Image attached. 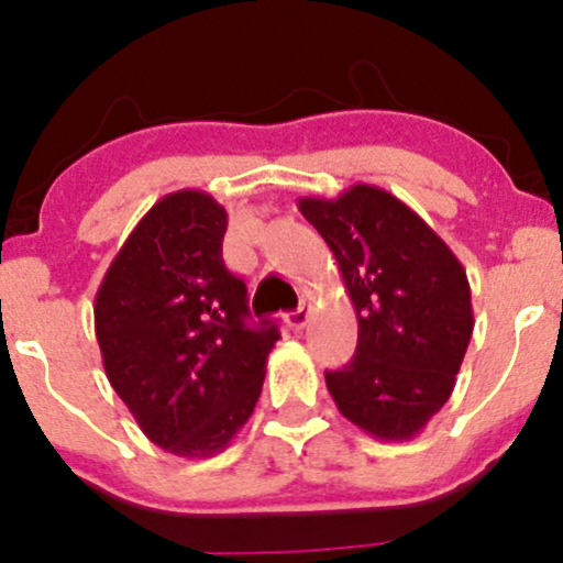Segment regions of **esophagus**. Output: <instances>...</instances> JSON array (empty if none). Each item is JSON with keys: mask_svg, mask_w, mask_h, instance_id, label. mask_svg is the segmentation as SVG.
Returning a JSON list of instances; mask_svg holds the SVG:
<instances>
[{"mask_svg": "<svg viewBox=\"0 0 563 563\" xmlns=\"http://www.w3.org/2000/svg\"><path fill=\"white\" fill-rule=\"evenodd\" d=\"M309 318H312V307H309V303H301L299 309H294V312L286 314V325L294 333H299V331H303V328H307Z\"/></svg>", "mask_w": 563, "mask_h": 563, "instance_id": "esophagus-1", "label": "esophagus"}]
</instances>
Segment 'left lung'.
<instances>
[{
    "label": "left lung",
    "instance_id": "8db88e82",
    "mask_svg": "<svg viewBox=\"0 0 563 563\" xmlns=\"http://www.w3.org/2000/svg\"><path fill=\"white\" fill-rule=\"evenodd\" d=\"M333 251L357 312V352L325 384L365 434L402 442L448 402L474 333L468 277L410 206L373 185L299 198Z\"/></svg>",
    "mask_w": 563,
    "mask_h": 563
}]
</instances>
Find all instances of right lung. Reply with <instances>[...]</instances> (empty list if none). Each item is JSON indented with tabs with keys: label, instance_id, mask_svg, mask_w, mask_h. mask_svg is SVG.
I'll use <instances>...</instances> for the list:
<instances>
[{
	"label": "right lung",
	"instance_id": "add662e5",
	"mask_svg": "<svg viewBox=\"0 0 563 563\" xmlns=\"http://www.w3.org/2000/svg\"><path fill=\"white\" fill-rule=\"evenodd\" d=\"M228 211L209 192H169L140 219L95 296L111 386L142 434L211 457L254 412L277 325L249 322V290L224 267Z\"/></svg>",
	"mask_w": 563,
	"mask_h": 563
}]
</instances>
